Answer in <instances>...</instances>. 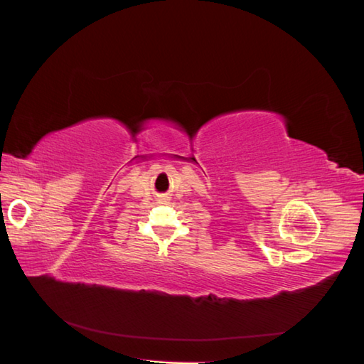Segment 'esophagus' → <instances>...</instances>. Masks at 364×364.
Listing matches in <instances>:
<instances>
[{"instance_id": "34e87169", "label": "esophagus", "mask_w": 364, "mask_h": 364, "mask_svg": "<svg viewBox=\"0 0 364 364\" xmlns=\"http://www.w3.org/2000/svg\"><path fill=\"white\" fill-rule=\"evenodd\" d=\"M158 203H160V204H167V203H169V198H167V197H160V198H158Z\"/></svg>"}]
</instances>
